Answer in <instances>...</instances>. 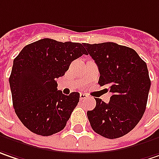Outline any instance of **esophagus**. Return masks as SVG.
I'll use <instances>...</instances> for the list:
<instances>
[{"instance_id": "34e87169", "label": "esophagus", "mask_w": 159, "mask_h": 159, "mask_svg": "<svg viewBox=\"0 0 159 159\" xmlns=\"http://www.w3.org/2000/svg\"><path fill=\"white\" fill-rule=\"evenodd\" d=\"M87 97H88V95L86 93H80V100H84Z\"/></svg>"}]
</instances>
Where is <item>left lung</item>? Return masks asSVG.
<instances>
[{"instance_id": "8db88e82", "label": "left lung", "mask_w": 159, "mask_h": 159, "mask_svg": "<svg viewBox=\"0 0 159 159\" xmlns=\"http://www.w3.org/2000/svg\"><path fill=\"white\" fill-rule=\"evenodd\" d=\"M84 47L98 66V84L112 93L108 103L95 98V108L87 111L91 127L107 139L126 135L146 110L150 88L147 64L134 49L116 43H84Z\"/></svg>"}]
</instances>
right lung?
I'll use <instances>...</instances> for the list:
<instances>
[{"label": "right lung", "instance_id": "obj_1", "mask_svg": "<svg viewBox=\"0 0 159 159\" xmlns=\"http://www.w3.org/2000/svg\"><path fill=\"white\" fill-rule=\"evenodd\" d=\"M85 54L81 43L43 39L24 47L13 60L9 79L13 107L33 133L50 136L66 127L80 94H63L57 88V79L73 61Z\"/></svg>", "mask_w": 159, "mask_h": 159}]
</instances>
